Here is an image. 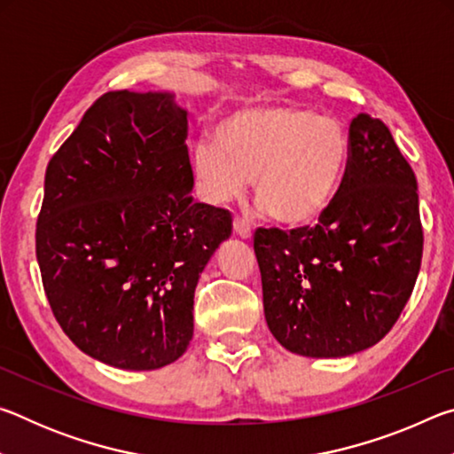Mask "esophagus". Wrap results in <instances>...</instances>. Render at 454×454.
I'll list each match as a JSON object with an SVG mask.
<instances>
[{
    "label": "esophagus",
    "mask_w": 454,
    "mask_h": 454,
    "mask_svg": "<svg viewBox=\"0 0 454 454\" xmlns=\"http://www.w3.org/2000/svg\"><path fill=\"white\" fill-rule=\"evenodd\" d=\"M232 226H234V234H236V236H240V238H244V240H246V238H250V236H252V232H250V226L246 224V222L234 218Z\"/></svg>",
    "instance_id": "obj_1"
}]
</instances>
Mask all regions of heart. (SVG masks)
Here are the masks:
<instances>
[{
    "label": "heart",
    "mask_w": 454,
    "mask_h": 454,
    "mask_svg": "<svg viewBox=\"0 0 454 454\" xmlns=\"http://www.w3.org/2000/svg\"><path fill=\"white\" fill-rule=\"evenodd\" d=\"M350 160L340 120L294 106L246 107L228 114L192 152L198 188L212 204L242 194L254 178V200L274 224L302 228L333 202Z\"/></svg>",
    "instance_id": "heart-1"
}]
</instances>
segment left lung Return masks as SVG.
<instances>
[{
  "mask_svg": "<svg viewBox=\"0 0 454 454\" xmlns=\"http://www.w3.org/2000/svg\"><path fill=\"white\" fill-rule=\"evenodd\" d=\"M350 160L314 228H258L264 317L276 340L312 358L348 356L388 334L422 260L417 178L390 129L350 121Z\"/></svg>",
  "mask_w": 454,
  "mask_h": 454,
  "instance_id": "left-lung-1",
  "label": "left lung"
}]
</instances>
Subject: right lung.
Listing matches in <instances>:
<instances>
[{
	"label": "right lung",
	"instance_id": "1",
	"mask_svg": "<svg viewBox=\"0 0 454 454\" xmlns=\"http://www.w3.org/2000/svg\"><path fill=\"white\" fill-rule=\"evenodd\" d=\"M186 110L166 91H107L45 170L35 256L45 296L82 352L126 371L178 360L194 290L232 234L194 202Z\"/></svg>",
	"mask_w": 454,
	"mask_h": 454
}]
</instances>
